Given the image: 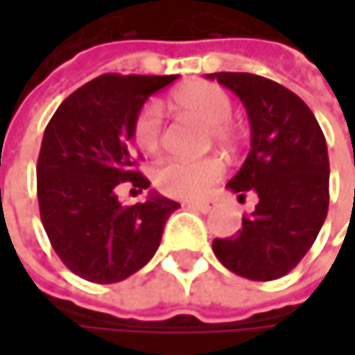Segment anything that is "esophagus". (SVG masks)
<instances>
[{"instance_id":"obj_1","label":"esophagus","mask_w":355,"mask_h":355,"mask_svg":"<svg viewBox=\"0 0 355 355\" xmlns=\"http://www.w3.org/2000/svg\"><path fill=\"white\" fill-rule=\"evenodd\" d=\"M184 205L191 207V209H197V211H201V214H207V211H211V209L216 207L214 201H189V203H184Z\"/></svg>"}]
</instances>
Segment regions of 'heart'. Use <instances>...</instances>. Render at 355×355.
I'll use <instances>...</instances> for the list:
<instances>
[{
	"instance_id": "heart-1",
	"label": "heart",
	"mask_w": 355,
	"mask_h": 355,
	"mask_svg": "<svg viewBox=\"0 0 355 355\" xmlns=\"http://www.w3.org/2000/svg\"><path fill=\"white\" fill-rule=\"evenodd\" d=\"M173 107L184 116L207 125V144L220 148H234L241 139L239 127L230 121L232 98L228 92L211 82H193L171 96ZM162 110L158 103H148L133 121L135 146L146 156H156L162 150ZM224 173L218 158L203 160H168L154 171L156 187L177 199H197L207 193Z\"/></svg>"
}]
</instances>
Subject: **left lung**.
I'll list each match as a JSON object with an SVG mask.
<instances>
[{
	"label": "left lung",
	"instance_id": "obj_1",
	"mask_svg": "<svg viewBox=\"0 0 355 355\" xmlns=\"http://www.w3.org/2000/svg\"><path fill=\"white\" fill-rule=\"evenodd\" d=\"M209 80L232 90L247 108L250 152L228 189L259 197L243 218V230L216 239L224 267L252 282H271L292 271L317 241L329 209V154L319 123L306 103L282 84L220 71Z\"/></svg>",
	"mask_w": 355,
	"mask_h": 355
}]
</instances>
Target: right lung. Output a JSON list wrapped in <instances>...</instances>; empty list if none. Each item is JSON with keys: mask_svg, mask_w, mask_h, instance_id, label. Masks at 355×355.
Masks as SVG:
<instances>
[{"mask_svg": "<svg viewBox=\"0 0 355 355\" xmlns=\"http://www.w3.org/2000/svg\"><path fill=\"white\" fill-rule=\"evenodd\" d=\"M177 78L98 76L69 94L44 129L36 164L40 220L65 267L88 282L114 284L139 271L180 207L154 191L135 205H121L116 197L123 182L150 187L135 168L133 121Z\"/></svg>", "mask_w": 355, "mask_h": 355, "instance_id": "right-lung-1", "label": "right lung"}]
</instances>
